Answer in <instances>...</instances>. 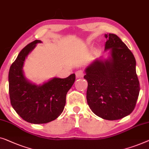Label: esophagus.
Instances as JSON below:
<instances>
[{"mask_svg":"<svg viewBox=\"0 0 149 149\" xmlns=\"http://www.w3.org/2000/svg\"><path fill=\"white\" fill-rule=\"evenodd\" d=\"M84 75V72L82 70H78L75 72V76L77 78H80V77H83Z\"/></svg>","mask_w":149,"mask_h":149,"instance_id":"obj_1","label":"esophagus"}]
</instances>
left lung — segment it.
Masks as SVG:
<instances>
[{
    "label": "left lung",
    "instance_id": "left-lung-1",
    "mask_svg": "<svg viewBox=\"0 0 149 149\" xmlns=\"http://www.w3.org/2000/svg\"><path fill=\"white\" fill-rule=\"evenodd\" d=\"M107 38L104 50L110 49L107 59L98 58L86 68L88 81L87 102L96 116L117 120L134 109L140 84L136 72V59L121 40L113 33Z\"/></svg>",
    "mask_w": 149,
    "mask_h": 149
}]
</instances>
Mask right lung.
Listing matches in <instances>:
<instances>
[{
    "label": "right lung",
    "mask_w": 149,
    "mask_h": 149,
    "mask_svg": "<svg viewBox=\"0 0 149 149\" xmlns=\"http://www.w3.org/2000/svg\"><path fill=\"white\" fill-rule=\"evenodd\" d=\"M36 40L24 47L9 72V92L11 104L24 120L35 124L49 123L61 114L66 102V95L74 84L75 75L66 78L54 77L42 85L28 81L23 72V66L28 54L34 49Z\"/></svg>",
    "instance_id": "right-lung-1"
}]
</instances>
